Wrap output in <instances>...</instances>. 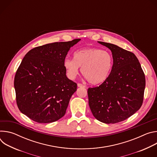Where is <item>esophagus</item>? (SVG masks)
<instances>
[{
  "instance_id": "1",
  "label": "esophagus",
  "mask_w": 157,
  "mask_h": 157,
  "mask_svg": "<svg viewBox=\"0 0 157 157\" xmlns=\"http://www.w3.org/2000/svg\"><path fill=\"white\" fill-rule=\"evenodd\" d=\"M78 87H85V86H84V85H82V84L78 83Z\"/></svg>"
}]
</instances>
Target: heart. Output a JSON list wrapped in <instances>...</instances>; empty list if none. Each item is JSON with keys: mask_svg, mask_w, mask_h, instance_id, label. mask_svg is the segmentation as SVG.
I'll list each match as a JSON object with an SVG mask.
<instances>
[{"mask_svg": "<svg viewBox=\"0 0 157 157\" xmlns=\"http://www.w3.org/2000/svg\"><path fill=\"white\" fill-rule=\"evenodd\" d=\"M63 66L68 76L74 79L79 68L87 81L91 84H99L109 78L113 66V57L107 50L96 48H84L76 51L73 59L66 58Z\"/></svg>", "mask_w": 157, "mask_h": 157, "instance_id": "1", "label": "heart"}]
</instances>
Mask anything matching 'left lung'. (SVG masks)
<instances>
[{
  "label": "left lung",
  "instance_id": "8db88e82",
  "mask_svg": "<svg viewBox=\"0 0 157 157\" xmlns=\"http://www.w3.org/2000/svg\"><path fill=\"white\" fill-rule=\"evenodd\" d=\"M110 50L113 66L107 79L87 90L94 117L105 124L123 121L142 106L145 78L136 56L112 43L98 41Z\"/></svg>",
  "mask_w": 157,
  "mask_h": 157
}]
</instances>
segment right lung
Returning a JSON list of instances; mask_svg holds the SVG:
<instances>
[{"mask_svg": "<svg viewBox=\"0 0 157 157\" xmlns=\"http://www.w3.org/2000/svg\"><path fill=\"white\" fill-rule=\"evenodd\" d=\"M80 40L44 44L25 55L14 79L17 104L22 114L38 123L53 122L64 116L77 84L67 78L63 62Z\"/></svg>", "mask_w": 157, "mask_h": 157, "instance_id": "obj_1", "label": "right lung"}]
</instances>
